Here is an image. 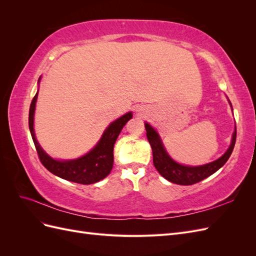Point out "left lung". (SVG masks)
Listing matches in <instances>:
<instances>
[{"mask_svg":"<svg viewBox=\"0 0 256 256\" xmlns=\"http://www.w3.org/2000/svg\"><path fill=\"white\" fill-rule=\"evenodd\" d=\"M145 129L147 140H148L152 150V161L154 168H157L160 175L164 176L168 182L182 186L194 184L200 180H203L206 177L210 176L212 174L218 171L222 166L226 164V162L228 160L232 152L234 150L237 134L235 128L233 138H232V144L230 145L226 152L218 160L210 162V164H207L205 166H186L177 164V162H175L168 156L158 134L154 130L150 124H145Z\"/></svg>","mask_w":256,"mask_h":256,"instance_id":"obj_1","label":"left lung"}]
</instances>
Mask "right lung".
Returning <instances> with one entry per match:
<instances>
[{"instance_id":"obj_1","label":"right lung","mask_w":256,"mask_h":256,"mask_svg":"<svg viewBox=\"0 0 256 256\" xmlns=\"http://www.w3.org/2000/svg\"><path fill=\"white\" fill-rule=\"evenodd\" d=\"M37 92L30 102L28 112V126L30 134L38 157L42 166L52 174L56 175L63 180L78 182L82 184H90L104 180L109 175L113 168V147L122 127L132 118V113L129 112L118 120L113 122L106 128L98 144L85 156L69 161L54 160L46 154L40 145L38 144L34 134V112L37 100Z\"/></svg>"}]
</instances>
